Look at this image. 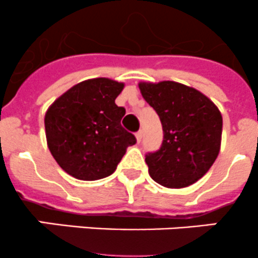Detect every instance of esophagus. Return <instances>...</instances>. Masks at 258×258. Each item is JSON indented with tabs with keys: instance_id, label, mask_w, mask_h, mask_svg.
I'll return each mask as SVG.
<instances>
[{
	"instance_id": "34e87169",
	"label": "esophagus",
	"mask_w": 258,
	"mask_h": 258,
	"mask_svg": "<svg viewBox=\"0 0 258 258\" xmlns=\"http://www.w3.org/2000/svg\"><path fill=\"white\" fill-rule=\"evenodd\" d=\"M135 136H136V140H137V142H141V140H142V136H144V132L141 131V130H140L139 132H136V135H135Z\"/></svg>"
}]
</instances>
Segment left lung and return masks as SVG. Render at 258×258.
Returning <instances> with one entry per match:
<instances>
[{"label":"left lung","instance_id":"8db88e82","mask_svg":"<svg viewBox=\"0 0 258 258\" xmlns=\"http://www.w3.org/2000/svg\"><path fill=\"white\" fill-rule=\"evenodd\" d=\"M146 102L161 119L163 141L148 152L151 178L168 188H182L199 181L217 158L222 116L209 97L173 81L140 82Z\"/></svg>","mask_w":258,"mask_h":258}]
</instances>
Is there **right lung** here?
<instances>
[{"instance_id":"obj_1","label":"right lung","mask_w":258,"mask_h":258,"mask_svg":"<svg viewBox=\"0 0 258 258\" xmlns=\"http://www.w3.org/2000/svg\"><path fill=\"white\" fill-rule=\"evenodd\" d=\"M123 83L92 79L77 83L47 110V145L59 167L82 181L112 175L136 137L121 126L126 113L114 103Z\"/></svg>"}]
</instances>
